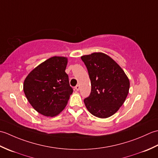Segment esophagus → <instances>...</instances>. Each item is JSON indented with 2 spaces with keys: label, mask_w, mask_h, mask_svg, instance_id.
Wrapping results in <instances>:
<instances>
[{
  "label": "esophagus",
  "mask_w": 158,
  "mask_h": 158,
  "mask_svg": "<svg viewBox=\"0 0 158 158\" xmlns=\"http://www.w3.org/2000/svg\"><path fill=\"white\" fill-rule=\"evenodd\" d=\"M75 89L77 90V91H79V89H80V86L79 85H77L76 86H75Z\"/></svg>",
  "instance_id": "1"
}]
</instances>
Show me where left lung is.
Returning a JSON list of instances; mask_svg holds the SVG:
<instances>
[{"mask_svg":"<svg viewBox=\"0 0 158 158\" xmlns=\"http://www.w3.org/2000/svg\"><path fill=\"white\" fill-rule=\"evenodd\" d=\"M91 81V93L84 99L89 112L107 118L122 106L127 96L130 81L122 69L103 53L81 56Z\"/></svg>","mask_w":158,"mask_h":158,"instance_id":"1","label":"left lung"}]
</instances>
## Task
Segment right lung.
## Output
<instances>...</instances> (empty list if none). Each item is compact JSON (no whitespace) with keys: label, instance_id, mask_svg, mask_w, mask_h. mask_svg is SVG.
Listing matches in <instances>:
<instances>
[{"label":"right lung","instance_id":"right-lung-1","mask_svg":"<svg viewBox=\"0 0 158 158\" xmlns=\"http://www.w3.org/2000/svg\"><path fill=\"white\" fill-rule=\"evenodd\" d=\"M68 60L53 56L28 74L23 82V92L36 111L54 117L65 108L73 89L65 72Z\"/></svg>","mask_w":158,"mask_h":158}]
</instances>
